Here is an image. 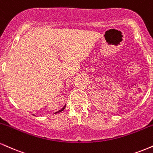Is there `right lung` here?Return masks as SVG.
Masks as SVG:
<instances>
[{
  "mask_svg": "<svg viewBox=\"0 0 153 153\" xmlns=\"http://www.w3.org/2000/svg\"><path fill=\"white\" fill-rule=\"evenodd\" d=\"M65 106H64V107H63V108H62V109H61V110H59V111H57V112H56V113H58V112H61V111H62L65 109Z\"/></svg>",
  "mask_w": 153,
  "mask_h": 153,
  "instance_id": "add662e5",
  "label": "right lung"
}]
</instances>
